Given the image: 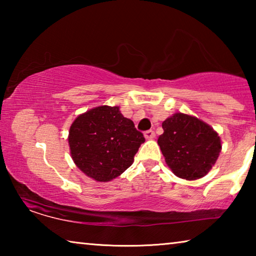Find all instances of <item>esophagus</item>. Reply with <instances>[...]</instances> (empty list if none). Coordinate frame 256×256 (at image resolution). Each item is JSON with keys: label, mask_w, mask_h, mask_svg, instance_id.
<instances>
[{"label": "esophagus", "mask_w": 256, "mask_h": 256, "mask_svg": "<svg viewBox=\"0 0 256 256\" xmlns=\"http://www.w3.org/2000/svg\"><path fill=\"white\" fill-rule=\"evenodd\" d=\"M154 136H156V134L152 130H149V131L144 132V138H146V140H151V138H154Z\"/></svg>", "instance_id": "obj_1"}]
</instances>
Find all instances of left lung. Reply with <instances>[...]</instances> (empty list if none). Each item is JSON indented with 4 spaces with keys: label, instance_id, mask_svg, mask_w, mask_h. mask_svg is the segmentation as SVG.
I'll use <instances>...</instances> for the list:
<instances>
[{
    "label": "left lung",
    "instance_id": "obj_1",
    "mask_svg": "<svg viewBox=\"0 0 256 256\" xmlns=\"http://www.w3.org/2000/svg\"><path fill=\"white\" fill-rule=\"evenodd\" d=\"M158 144L172 172L188 180L206 176L222 151L218 133L203 120L183 112L164 120Z\"/></svg>",
    "mask_w": 256,
    "mask_h": 256
}]
</instances>
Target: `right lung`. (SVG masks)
I'll use <instances>...</instances> for the list:
<instances>
[{
	"label": "right lung",
	"instance_id": "obj_1",
	"mask_svg": "<svg viewBox=\"0 0 256 256\" xmlns=\"http://www.w3.org/2000/svg\"><path fill=\"white\" fill-rule=\"evenodd\" d=\"M71 157L79 170L97 182H110L131 166L146 141L118 106H99L78 116L68 131Z\"/></svg>",
	"mask_w": 256,
	"mask_h": 256
}]
</instances>
